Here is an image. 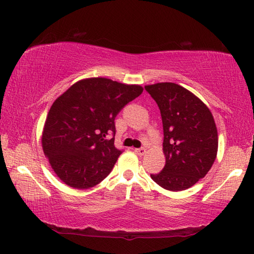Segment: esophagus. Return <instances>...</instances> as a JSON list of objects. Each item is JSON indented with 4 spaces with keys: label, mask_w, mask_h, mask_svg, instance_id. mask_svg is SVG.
<instances>
[{
    "label": "esophagus",
    "mask_w": 254,
    "mask_h": 254,
    "mask_svg": "<svg viewBox=\"0 0 254 254\" xmlns=\"http://www.w3.org/2000/svg\"><path fill=\"white\" fill-rule=\"evenodd\" d=\"M135 153H136L137 155H139V156H143V155H145V153H146V149H145L144 147H141V148H135Z\"/></svg>",
    "instance_id": "obj_1"
}]
</instances>
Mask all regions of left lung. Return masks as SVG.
Here are the masks:
<instances>
[{
    "label": "left lung",
    "mask_w": 254,
    "mask_h": 254,
    "mask_svg": "<svg viewBox=\"0 0 254 254\" xmlns=\"http://www.w3.org/2000/svg\"><path fill=\"white\" fill-rule=\"evenodd\" d=\"M145 89L161 110L166 158L163 171L150 177L173 192L192 188L216 158L219 138L213 115L199 98L180 84L159 82Z\"/></svg>",
    "instance_id": "left-lung-1"
}]
</instances>
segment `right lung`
Instances as JSON below:
<instances>
[{
    "instance_id": "right-lung-1",
    "label": "right lung",
    "mask_w": 254,
    "mask_h": 254,
    "mask_svg": "<svg viewBox=\"0 0 254 254\" xmlns=\"http://www.w3.org/2000/svg\"><path fill=\"white\" fill-rule=\"evenodd\" d=\"M138 84L88 78L72 84L49 110L43 153L57 176L70 188L90 189L105 180L122 150L115 147V118L143 92Z\"/></svg>"
}]
</instances>
